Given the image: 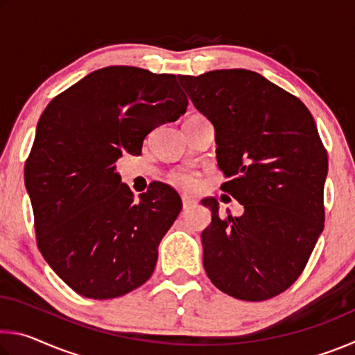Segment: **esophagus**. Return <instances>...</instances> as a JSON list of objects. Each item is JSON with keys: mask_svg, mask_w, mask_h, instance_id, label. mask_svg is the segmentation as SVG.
<instances>
[{"mask_svg": "<svg viewBox=\"0 0 355 355\" xmlns=\"http://www.w3.org/2000/svg\"><path fill=\"white\" fill-rule=\"evenodd\" d=\"M194 200H192V199H189V197H183V208L184 209H188L189 207H192V205H194Z\"/></svg>", "mask_w": 355, "mask_h": 355, "instance_id": "34e87169", "label": "esophagus"}]
</instances>
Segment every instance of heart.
<instances>
[{
	"mask_svg": "<svg viewBox=\"0 0 355 355\" xmlns=\"http://www.w3.org/2000/svg\"><path fill=\"white\" fill-rule=\"evenodd\" d=\"M171 182L184 191H194L199 186V178L192 172H175L172 173Z\"/></svg>",
	"mask_w": 355,
	"mask_h": 355,
	"instance_id": "1",
	"label": "heart"
}]
</instances>
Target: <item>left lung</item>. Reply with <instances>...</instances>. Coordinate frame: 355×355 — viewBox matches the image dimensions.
I'll use <instances>...</instances> for the list:
<instances>
[{"label":"left lung","instance_id":"obj_1","mask_svg":"<svg viewBox=\"0 0 355 355\" xmlns=\"http://www.w3.org/2000/svg\"><path fill=\"white\" fill-rule=\"evenodd\" d=\"M178 81L214 125L222 189L244 207L202 233L203 268L228 296L258 302L302 274L324 228L327 152L302 101L255 71L213 70Z\"/></svg>","mask_w":355,"mask_h":355}]
</instances>
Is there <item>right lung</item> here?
<instances>
[{
	"mask_svg": "<svg viewBox=\"0 0 355 355\" xmlns=\"http://www.w3.org/2000/svg\"><path fill=\"white\" fill-rule=\"evenodd\" d=\"M188 107L175 75L128 65L95 70L45 107L25 164L40 254L71 290L123 296L150 279L158 245L182 211L171 186L135 200L116 161Z\"/></svg>",
	"mask_w": 355,
	"mask_h": 355,
	"instance_id": "right-lung-1",
	"label": "right lung"
}]
</instances>
